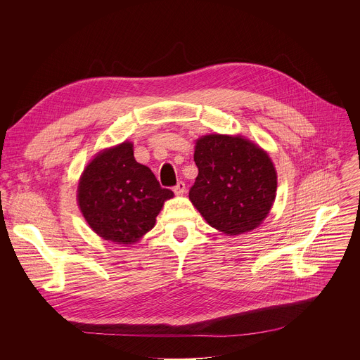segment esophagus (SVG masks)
Here are the masks:
<instances>
[{
    "mask_svg": "<svg viewBox=\"0 0 360 360\" xmlns=\"http://www.w3.org/2000/svg\"><path fill=\"white\" fill-rule=\"evenodd\" d=\"M185 191H186V186H185V182H182V181H179V182L174 186L175 195H184Z\"/></svg>",
    "mask_w": 360,
    "mask_h": 360,
    "instance_id": "obj_1",
    "label": "esophagus"
}]
</instances>
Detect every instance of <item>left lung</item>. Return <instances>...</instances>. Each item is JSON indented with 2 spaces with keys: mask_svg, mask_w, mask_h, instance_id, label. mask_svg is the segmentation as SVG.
<instances>
[{
  "mask_svg": "<svg viewBox=\"0 0 360 360\" xmlns=\"http://www.w3.org/2000/svg\"><path fill=\"white\" fill-rule=\"evenodd\" d=\"M193 160L199 174L189 199L212 227L238 236L265 220L278 176L259 146L243 136L207 134L196 141Z\"/></svg>",
  "mask_w": 360,
  "mask_h": 360,
  "instance_id": "obj_1",
  "label": "left lung"
}]
</instances>
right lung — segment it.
Listing matches in <instances>:
<instances>
[{
	"mask_svg": "<svg viewBox=\"0 0 360 360\" xmlns=\"http://www.w3.org/2000/svg\"><path fill=\"white\" fill-rule=\"evenodd\" d=\"M172 196L148 167L134 160L129 141L98 153L84 169L77 191L89 227L116 244L137 243L154 227L164 202Z\"/></svg>",
	"mask_w": 360,
	"mask_h": 360,
	"instance_id": "1",
	"label": "right lung"
}]
</instances>
